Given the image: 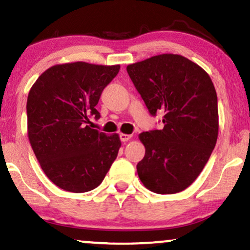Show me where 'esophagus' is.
I'll use <instances>...</instances> for the list:
<instances>
[{"label": "esophagus", "mask_w": 250, "mask_h": 250, "mask_svg": "<svg viewBox=\"0 0 250 250\" xmlns=\"http://www.w3.org/2000/svg\"><path fill=\"white\" fill-rule=\"evenodd\" d=\"M119 138H121V140H122L123 142H126V141H128V140L132 138V135L125 134V133H121V134H119Z\"/></svg>", "instance_id": "esophagus-1"}]
</instances>
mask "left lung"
<instances>
[{
	"instance_id": "8db88e82",
	"label": "left lung",
	"mask_w": 250,
	"mask_h": 250,
	"mask_svg": "<svg viewBox=\"0 0 250 250\" xmlns=\"http://www.w3.org/2000/svg\"><path fill=\"white\" fill-rule=\"evenodd\" d=\"M127 73L163 129L139 135L146 155L136 165L146 189L181 192L204 169L218 135L217 95L209 75L180 54L164 53L128 64Z\"/></svg>"
}]
</instances>
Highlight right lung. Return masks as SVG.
Instances as JSON below:
<instances>
[{
    "mask_svg": "<svg viewBox=\"0 0 250 250\" xmlns=\"http://www.w3.org/2000/svg\"><path fill=\"white\" fill-rule=\"evenodd\" d=\"M119 64L76 61L46 69L27 99V132L45 175L69 192H87L104 181L117 158L122 142L91 128L90 116L104 88L118 74Z\"/></svg>",
    "mask_w": 250,
    "mask_h": 250,
    "instance_id": "obj_1",
    "label": "right lung"
}]
</instances>
